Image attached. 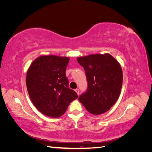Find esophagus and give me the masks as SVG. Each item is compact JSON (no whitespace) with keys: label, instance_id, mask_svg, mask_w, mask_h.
Segmentation results:
<instances>
[{"label":"esophagus","instance_id":"esophagus-1","mask_svg":"<svg viewBox=\"0 0 152 152\" xmlns=\"http://www.w3.org/2000/svg\"><path fill=\"white\" fill-rule=\"evenodd\" d=\"M75 91L76 92L77 94L78 95H79V89H75Z\"/></svg>","mask_w":152,"mask_h":152}]
</instances>
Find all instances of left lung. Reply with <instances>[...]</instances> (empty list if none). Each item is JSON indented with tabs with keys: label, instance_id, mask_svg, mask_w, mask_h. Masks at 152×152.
<instances>
[{
	"label": "left lung",
	"instance_id": "left-lung-1",
	"mask_svg": "<svg viewBox=\"0 0 152 152\" xmlns=\"http://www.w3.org/2000/svg\"><path fill=\"white\" fill-rule=\"evenodd\" d=\"M86 72L88 87L79 102L94 115L108 111L120 96L123 74L120 63L108 53L77 58Z\"/></svg>",
	"mask_w": 152,
	"mask_h": 152
}]
</instances>
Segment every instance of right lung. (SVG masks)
Instances as JSON below:
<instances>
[{
    "instance_id": "obj_1",
    "label": "right lung",
    "mask_w": 152,
    "mask_h": 152,
    "mask_svg": "<svg viewBox=\"0 0 152 152\" xmlns=\"http://www.w3.org/2000/svg\"><path fill=\"white\" fill-rule=\"evenodd\" d=\"M69 60L68 57L45 55L36 58L28 68L26 84L29 96L36 108L45 115L61 117L78 97L68 88L65 71Z\"/></svg>"
}]
</instances>
